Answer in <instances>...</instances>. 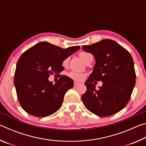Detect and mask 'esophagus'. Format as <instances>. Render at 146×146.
I'll list each match as a JSON object with an SVG mask.
<instances>
[{
  "mask_svg": "<svg viewBox=\"0 0 146 146\" xmlns=\"http://www.w3.org/2000/svg\"><path fill=\"white\" fill-rule=\"evenodd\" d=\"M79 84H80V83H79V82H74V86H78Z\"/></svg>",
  "mask_w": 146,
  "mask_h": 146,
  "instance_id": "34e87169",
  "label": "esophagus"
}]
</instances>
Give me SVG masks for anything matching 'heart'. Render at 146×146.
Returning a JSON list of instances; mask_svg holds the SVG:
<instances>
[{
    "label": "heart",
    "instance_id": "obj_1",
    "mask_svg": "<svg viewBox=\"0 0 146 146\" xmlns=\"http://www.w3.org/2000/svg\"><path fill=\"white\" fill-rule=\"evenodd\" d=\"M88 53H84V52H81L79 53V56L82 59V60L84 61L86 55H88ZM68 64V58L66 59L63 61V66H66ZM68 76H70V78H71L73 80H76V81H82L86 77V74L84 73H80V72H75V71H71L68 73Z\"/></svg>",
    "mask_w": 146,
    "mask_h": 146
}]
</instances>
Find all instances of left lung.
<instances>
[{"instance_id": "1", "label": "left lung", "mask_w": 146, "mask_h": 146, "mask_svg": "<svg viewBox=\"0 0 146 146\" xmlns=\"http://www.w3.org/2000/svg\"><path fill=\"white\" fill-rule=\"evenodd\" d=\"M82 50L92 54L95 59L93 70L84 84L87 90L82 100L85 107L99 117H108L119 112L129 102L135 85L131 55L110 39L84 46ZM94 80L103 82L98 90L92 83Z\"/></svg>"}]
</instances>
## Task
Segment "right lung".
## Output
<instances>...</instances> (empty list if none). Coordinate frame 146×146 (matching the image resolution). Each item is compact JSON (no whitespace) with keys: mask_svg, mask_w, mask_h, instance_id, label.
Instances as JSON below:
<instances>
[{"mask_svg":"<svg viewBox=\"0 0 146 146\" xmlns=\"http://www.w3.org/2000/svg\"><path fill=\"white\" fill-rule=\"evenodd\" d=\"M80 49H66L40 42L26 50L17 61L14 86L20 104L26 112L35 117H46L61 108L64 97L74 86L73 80L58 75V81L53 84L49 76L64 70V60Z\"/></svg>","mask_w":146,"mask_h":146,"instance_id":"right-lung-1","label":"right lung"}]
</instances>
